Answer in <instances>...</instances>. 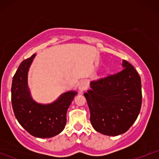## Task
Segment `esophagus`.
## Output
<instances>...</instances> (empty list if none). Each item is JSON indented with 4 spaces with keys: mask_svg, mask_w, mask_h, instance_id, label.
<instances>
[{
    "mask_svg": "<svg viewBox=\"0 0 159 159\" xmlns=\"http://www.w3.org/2000/svg\"><path fill=\"white\" fill-rule=\"evenodd\" d=\"M87 88H88V83L86 81H81V83L79 84V86H78V90H79L80 92H84V91L87 90Z\"/></svg>",
    "mask_w": 159,
    "mask_h": 159,
    "instance_id": "34e87169",
    "label": "esophagus"
}]
</instances>
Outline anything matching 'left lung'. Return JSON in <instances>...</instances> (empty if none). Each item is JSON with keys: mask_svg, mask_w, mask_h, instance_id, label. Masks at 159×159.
Segmentation results:
<instances>
[{"mask_svg": "<svg viewBox=\"0 0 159 159\" xmlns=\"http://www.w3.org/2000/svg\"><path fill=\"white\" fill-rule=\"evenodd\" d=\"M120 72L90 82L84 93L90 111V122L96 132L117 136L135 122L142 103L141 81L135 69L125 60Z\"/></svg>", "mask_w": 159, "mask_h": 159, "instance_id": "1", "label": "left lung"}]
</instances>
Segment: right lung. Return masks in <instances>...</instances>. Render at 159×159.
I'll list each match as a JSON object with an SVG mask.
<instances>
[{"mask_svg": "<svg viewBox=\"0 0 159 159\" xmlns=\"http://www.w3.org/2000/svg\"><path fill=\"white\" fill-rule=\"evenodd\" d=\"M36 54L21 62L12 78L11 99L14 114L29 134L39 138L56 136L64 129L66 113L76 91H67L50 104L33 99L27 85V74Z\"/></svg>", "mask_w": 159, "mask_h": 159, "instance_id": "obj_1", "label": "right lung"}]
</instances>
